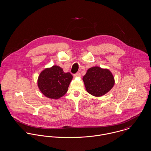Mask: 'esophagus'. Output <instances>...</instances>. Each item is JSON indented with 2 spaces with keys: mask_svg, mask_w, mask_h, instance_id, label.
<instances>
[{
  "mask_svg": "<svg viewBox=\"0 0 151 151\" xmlns=\"http://www.w3.org/2000/svg\"><path fill=\"white\" fill-rule=\"evenodd\" d=\"M74 76L76 77H80V73L79 71L77 72V73H76V74H74Z\"/></svg>",
  "mask_w": 151,
  "mask_h": 151,
  "instance_id": "obj_1",
  "label": "esophagus"
}]
</instances>
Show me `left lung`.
Wrapping results in <instances>:
<instances>
[{
    "instance_id": "8db88e82",
    "label": "left lung",
    "mask_w": 151,
    "mask_h": 151,
    "mask_svg": "<svg viewBox=\"0 0 151 151\" xmlns=\"http://www.w3.org/2000/svg\"><path fill=\"white\" fill-rule=\"evenodd\" d=\"M87 92L95 96H101L109 92L114 85V78L107 69L93 67L88 69L83 77Z\"/></svg>"
}]
</instances>
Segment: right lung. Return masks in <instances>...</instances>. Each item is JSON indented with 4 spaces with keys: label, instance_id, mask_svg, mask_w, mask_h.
I'll return each instance as SVG.
<instances>
[{
    "label": "right lung",
    "instance_id": "1",
    "mask_svg": "<svg viewBox=\"0 0 151 151\" xmlns=\"http://www.w3.org/2000/svg\"><path fill=\"white\" fill-rule=\"evenodd\" d=\"M72 78L70 73H65L62 68L54 66L41 72L38 78V86L46 97L57 99L67 92Z\"/></svg>",
    "mask_w": 151,
    "mask_h": 151
}]
</instances>
